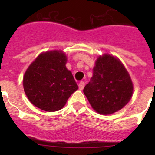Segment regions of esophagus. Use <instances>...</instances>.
Instances as JSON below:
<instances>
[{"label": "esophagus", "instance_id": "obj_1", "mask_svg": "<svg viewBox=\"0 0 155 155\" xmlns=\"http://www.w3.org/2000/svg\"><path fill=\"white\" fill-rule=\"evenodd\" d=\"M78 87H79V89L83 90V88H84V82L81 81L80 83L78 84Z\"/></svg>", "mask_w": 155, "mask_h": 155}]
</instances>
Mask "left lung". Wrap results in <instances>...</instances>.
I'll return each instance as SVG.
<instances>
[{"mask_svg": "<svg viewBox=\"0 0 155 155\" xmlns=\"http://www.w3.org/2000/svg\"><path fill=\"white\" fill-rule=\"evenodd\" d=\"M133 91L130 76L124 64L118 58L104 54L97 58L92 78L83 91L94 110L109 115L128 103Z\"/></svg>", "mask_w": 155, "mask_h": 155, "instance_id": "left-lung-1", "label": "left lung"}]
</instances>
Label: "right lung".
<instances>
[{
    "mask_svg": "<svg viewBox=\"0 0 155 155\" xmlns=\"http://www.w3.org/2000/svg\"><path fill=\"white\" fill-rule=\"evenodd\" d=\"M66 64L64 52L52 50L39 54L30 64L23 77V87L32 105L46 112L58 111L78 89Z\"/></svg>",
    "mask_w": 155,
    "mask_h": 155,
    "instance_id": "right-lung-1",
    "label": "right lung"
}]
</instances>
